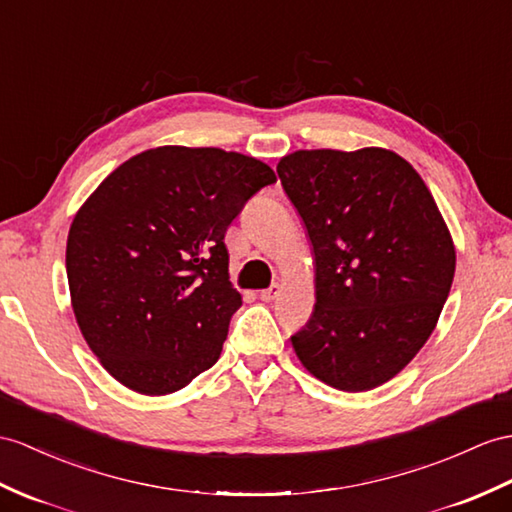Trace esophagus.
Here are the masks:
<instances>
[{"label":"esophagus","mask_w":512,"mask_h":512,"mask_svg":"<svg viewBox=\"0 0 512 512\" xmlns=\"http://www.w3.org/2000/svg\"><path fill=\"white\" fill-rule=\"evenodd\" d=\"M280 295V286L278 284H271L269 289H265V291H260L258 293V297L263 299V302H271V299H276Z\"/></svg>","instance_id":"esophagus-1"}]
</instances>
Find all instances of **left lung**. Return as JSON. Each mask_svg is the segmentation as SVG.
<instances>
[{
    "mask_svg": "<svg viewBox=\"0 0 512 512\" xmlns=\"http://www.w3.org/2000/svg\"><path fill=\"white\" fill-rule=\"evenodd\" d=\"M278 176L315 265V308L293 350L332 389H376L436 328L456 271L450 228L391 149H297L280 158Z\"/></svg>",
    "mask_w": 512,
    "mask_h": 512,
    "instance_id": "obj_1",
    "label": "left lung"
}]
</instances>
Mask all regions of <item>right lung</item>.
<instances>
[{"instance_id": "right-lung-1", "label": "right lung", "mask_w": 512, "mask_h": 512, "mask_svg": "<svg viewBox=\"0 0 512 512\" xmlns=\"http://www.w3.org/2000/svg\"><path fill=\"white\" fill-rule=\"evenodd\" d=\"M273 182L258 158L162 145L128 158L86 197L67 236L69 293L112 378L156 397L217 363L243 304L223 236Z\"/></svg>"}]
</instances>
